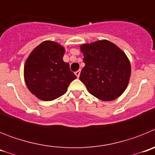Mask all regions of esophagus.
Returning <instances> with one entry per match:
<instances>
[{
  "label": "esophagus",
  "mask_w": 155,
  "mask_h": 155,
  "mask_svg": "<svg viewBox=\"0 0 155 155\" xmlns=\"http://www.w3.org/2000/svg\"><path fill=\"white\" fill-rule=\"evenodd\" d=\"M80 74H81V71H78L75 72V75L77 76V78H79V77H80Z\"/></svg>",
  "instance_id": "34e87169"
}]
</instances>
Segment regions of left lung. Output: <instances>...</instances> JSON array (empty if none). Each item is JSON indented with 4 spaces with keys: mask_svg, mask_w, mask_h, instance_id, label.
I'll return each mask as SVG.
<instances>
[{
    "mask_svg": "<svg viewBox=\"0 0 155 155\" xmlns=\"http://www.w3.org/2000/svg\"><path fill=\"white\" fill-rule=\"evenodd\" d=\"M85 64L80 80L90 94L102 101L120 97L130 81L131 65L128 57L116 44L106 39L80 46Z\"/></svg>",
    "mask_w": 155,
    "mask_h": 155,
    "instance_id": "left-lung-1",
    "label": "left lung"
}]
</instances>
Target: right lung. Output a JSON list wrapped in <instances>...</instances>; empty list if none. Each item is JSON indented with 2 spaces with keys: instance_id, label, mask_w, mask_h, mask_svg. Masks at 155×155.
Returning a JSON list of instances; mask_svg holds the SVG:
<instances>
[{
  "instance_id": "add662e5",
  "label": "right lung",
  "mask_w": 155,
  "mask_h": 155,
  "mask_svg": "<svg viewBox=\"0 0 155 155\" xmlns=\"http://www.w3.org/2000/svg\"><path fill=\"white\" fill-rule=\"evenodd\" d=\"M65 48L54 41L46 40L31 52L24 66V79L28 89L36 98L53 101L68 91L77 78L68 63L63 60Z\"/></svg>"
}]
</instances>
